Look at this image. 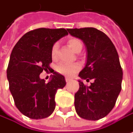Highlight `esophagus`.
Returning <instances> with one entry per match:
<instances>
[{
  "instance_id": "34e87169",
  "label": "esophagus",
  "mask_w": 133,
  "mask_h": 133,
  "mask_svg": "<svg viewBox=\"0 0 133 133\" xmlns=\"http://www.w3.org/2000/svg\"><path fill=\"white\" fill-rule=\"evenodd\" d=\"M70 81H71V79H70V78H68V77H66V78H65V81H66L67 83H69Z\"/></svg>"
}]
</instances>
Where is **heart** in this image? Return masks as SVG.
Instances as JSON below:
<instances>
[{
	"label": "heart",
	"instance_id": "b5f03b06",
	"mask_svg": "<svg viewBox=\"0 0 133 133\" xmlns=\"http://www.w3.org/2000/svg\"><path fill=\"white\" fill-rule=\"evenodd\" d=\"M68 44L69 45V47L73 50L75 52H79L82 49V42L76 38H70L68 41ZM58 43L56 42L53 44V46L52 47L51 50V56L53 59H55L57 57V50H58ZM80 68V66L78 64L73 63V64H68L62 63H60L56 68V70L58 73L63 74L65 76H71L72 74L76 73V71H78Z\"/></svg>",
	"mask_w": 133,
	"mask_h": 133
}]
</instances>
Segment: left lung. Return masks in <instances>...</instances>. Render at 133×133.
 Wrapping results in <instances>:
<instances>
[{"label":"left lung","instance_id":"left-lung-1","mask_svg":"<svg viewBox=\"0 0 133 133\" xmlns=\"http://www.w3.org/2000/svg\"><path fill=\"white\" fill-rule=\"evenodd\" d=\"M67 30L86 46V63L78 76L87 81L94 80L89 86L78 80L80 87L75 94L76 111L82 118L98 120L112 111L121 91L122 70L118 53L111 39L96 28Z\"/></svg>","mask_w":133,"mask_h":133}]
</instances>
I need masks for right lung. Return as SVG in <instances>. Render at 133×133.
<instances>
[{"instance_id":"add662e5","label":"right lung","mask_w":133,"mask_h":133,"mask_svg":"<svg viewBox=\"0 0 133 133\" xmlns=\"http://www.w3.org/2000/svg\"><path fill=\"white\" fill-rule=\"evenodd\" d=\"M68 34L65 29H34L26 33L12 50L7 68L9 89L16 107L29 118H45L55 110V96L65 86V77L52 70L47 83L39 75L51 71L52 47Z\"/></svg>"}]
</instances>
